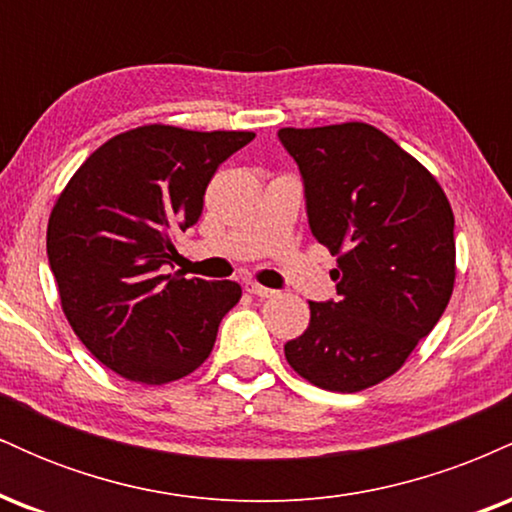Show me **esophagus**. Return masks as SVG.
Masks as SVG:
<instances>
[{
  "instance_id": "obj_1",
  "label": "esophagus",
  "mask_w": 512,
  "mask_h": 512,
  "mask_svg": "<svg viewBox=\"0 0 512 512\" xmlns=\"http://www.w3.org/2000/svg\"><path fill=\"white\" fill-rule=\"evenodd\" d=\"M245 291L252 293V296H260V298H272V296H276L274 289H267V286L257 284V281H248V284H245Z\"/></svg>"
}]
</instances>
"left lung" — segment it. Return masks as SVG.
<instances>
[{
	"instance_id": "obj_1",
	"label": "left lung",
	"mask_w": 512,
	"mask_h": 512,
	"mask_svg": "<svg viewBox=\"0 0 512 512\" xmlns=\"http://www.w3.org/2000/svg\"><path fill=\"white\" fill-rule=\"evenodd\" d=\"M301 168L313 236L337 257V301L310 303L284 346L301 378L361 392L404 366L455 289V216L440 182L366 122L284 127Z\"/></svg>"
}]
</instances>
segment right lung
Here are the masks:
<instances>
[{"label": "right lung", "instance_id": "add662e5", "mask_svg": "<svg viewBox=\"0 0 512 512\" xmlns=\"http://www.w3.org/2000/svg\"><path fill=\"white\" fill-rule=\"evenodd\" d=\"M255 132L142 125L81 163L48 221L62 313L103 366L142 385L185 378L207 361L236 281L163 274L178 231L195 226L216 168Z\"/></svg>", "mask_w": 512, "mask_h": 512}]
</instances>
